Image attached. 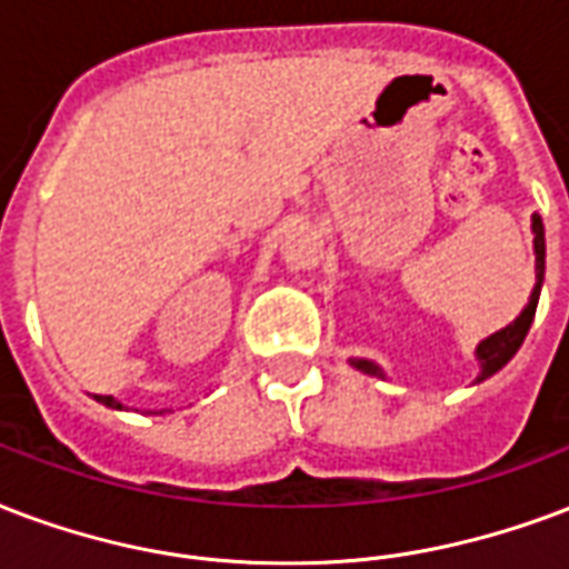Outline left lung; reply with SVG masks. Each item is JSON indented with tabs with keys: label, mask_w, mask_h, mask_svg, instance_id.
<instances>
[{
	"label": "left lung",
	"mask_w": 569,
	"mask_h": 569,
	"mask_svg": "<svg viewBox=\"0 0 569 569\" xmlns=\"http://www.w3.org/2000/svg\"><path fill=\"white\" fill-rule=\"evenodd\" d=\"M531 232H535L537 283L535 289H531V298H528L526 310L516 316L513 322L507 325V328H501V331H496L492 337H487V340L477 346L475 355H477V361H480V376H477V381L496 376V372L501 370V367H505L516 352H519V346H522V340H526L528 328H531V322H535V310H537V301H540V286H543V271H546V238H543V220H540V214L531 217ZM349 363H352L355 370L367 372V376H379V379H385V372H381L379 363L363 361V358H352Z\"/></svg>",
	"instance_id": "left-lung-1"
}]
</instances>
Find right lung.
I'll list each match as a JSON object with an SVG mask.
<instances>
[{"instance_id": "obj_1", "label": "right lung", "mask_w": 569, "mask_h": 569, "mask_svg": "<svg viewBox=\"0 0 569 569\" xmlns=\"http://www.w3.org/2000/svg\"><path fill=\"white\" fill-rule=\"evenodd\" d=\"M98 402H103V406H110V409H124L119 400H112V397H98Z\"/></svg>"}]
</instances>
